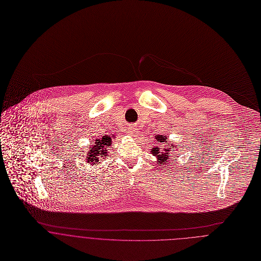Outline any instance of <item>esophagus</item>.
Listing matches in <instances>:
<instances>
[{
	"label": "esophagus",
	"instance_id": "obj_1",
	"mask_svg": "<svg viewBox=\"0 0 261 261\" xmlns=\"http://www.w3.org/2000/svg\"><path fill=\"white\" fill-rule=\"evenodd\" d=\"M137 130H138V129L135 128V127H130V128L128 129V133H129V135L135 137V136L138 134V131H137Z\"/></svg>",
	"mask_w": 261,
	"mask_h": 261
}]
</instances>
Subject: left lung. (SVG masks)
Segmentation results:
<instances>
[{
  "label": "left lung",
  "mask_w": 261,
  "mask_h": 261,
  "mask_svg": "<svg viewBox=\"0 0 261 261\" xmlns=\"http://www.w3.org/2000/svg\"><path fill=\"white\" fill-rule=\"evenodd\" d=\"M156 138V140H157V144H162V142H164L165 144H168L166 141H165V136L163 137L162 135H158L157 137H155ZM172 146H174V144H172ZM171 151H174V150H171V148L168 146V145H166L165 146V148H159V147H154L153 149H152V153H153V155L154 156H156L157 158H158V162L161 164V166H163V165H166L168 162H169V158H170V152ZM165 167V166H164Z\"/></svg>",
  "instance_id": "obj_1"
}]
</instances>
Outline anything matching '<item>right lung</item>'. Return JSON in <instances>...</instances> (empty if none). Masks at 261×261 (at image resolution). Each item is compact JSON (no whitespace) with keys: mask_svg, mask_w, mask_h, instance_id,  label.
<instances>
[{"mask_svg":"<svg viewBox=\"0 0 261 261\" xmlns=\"http://www.w3.org/2000/svg\"><path fill=\"white\" fill-rule=\"evenodd\" d=\"M112 139L108 135H104L102 138H99L95 141V143L90 146L89 152H88L87 162L91 165L100 163L99 157L108 156L107 155V148L111 147Z\"/></svg>","mask_w":261,"mask_h":261,"instance_id":"1","label":"right lung"}]
</instances>
